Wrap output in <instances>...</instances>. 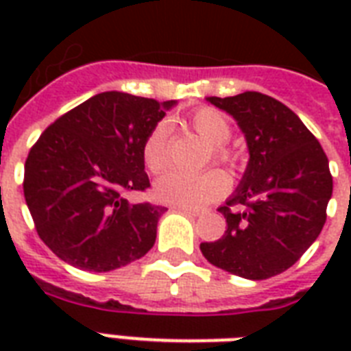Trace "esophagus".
I'll return each mask as SVG.
<instances>
[{
    "instance_id": "obj_1",
    "label": "esophagus",
    "mask_w": 351,
    "mask_h": 351,
    "mask_svg": "<svg viewBox=\"0 0 351 351\" xmlns=\"http://www.w3.org/2000/svg\"><path fill=\"white\" fill-rule=\"evenodd\" d=\"M178 211L182 213H187V215H193V217H198V215L204 213V209H195V208H184V206H178Z\"/></svg>"
}]
</instances>
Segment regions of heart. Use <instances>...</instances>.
Listing matches in <instances>:
<instances>
[{
	"label": "heart",
	"mask_w": 351,
	"mask_h": 351,
	"mask_svg": "<svg viewBox=\"0 0 351 351\" xmlns=\"http://www.w3.org/2000/svg\"><path fill=\"white\" fill-rule=\"evenodd\" d=\"M187 123L204 142L209 143V158L213 156L217 164L234 165L237 154L228 145L231 138V125L228 118L213 107H198L187 118ZM142 162L145 169L158 175L169 164L167 149V127L156 125L147 132L142 143ZM228 189V178L222 171L209 169L200 175H184L178 171H169L156 182L154 193L158 200L184 208H200L222 197Z\"/></svg>",
	"instance_id": "1"
}]
</instances>
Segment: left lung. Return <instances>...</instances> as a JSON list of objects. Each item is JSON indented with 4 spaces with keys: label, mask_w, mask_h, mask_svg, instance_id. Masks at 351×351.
I'll list each match as a JSON object with an SVG mask.
<instances>
[{
    "label": "left lung",
    "mask_w": 351,
    "mask_h": 351,
    "mask_svg": "<svg viewBox=\"0 0 351 351\" xmlns=\"http://www.w3.org/2000/svg\"><path fill=\"white\" fill-rule=\"evenodd\" d=\"M209 101L239 121L250 164L219 208L228 230L222 239L202 242L200 251L233 275L269 278L293 266L326 222L333 191L328 156L300 118L271 96L245 90Z\"/></svg>",
    "instance_id": "obj_1"
}]
</instances>
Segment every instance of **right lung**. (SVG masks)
Returning a JSON list of instances; mask_svg holds the SVG:
<instances>
[{"label":"right lung","mask_w":351,"mask_h":351,"mask_svg":"<svg viewBox=\"0 0 351 351\" xmlns=\"http://www.w3.org/2000/svg\"><path fill=\"white\" fill-rule=\"evenodd\" d=\"M175 100L100 93L41 132L25 162V202L45 245L85 271H111L143 256L165 208L129 204L147 191L142 143Z\"/></svg>","instance_id":"right-lung-1"}]
</instances>
